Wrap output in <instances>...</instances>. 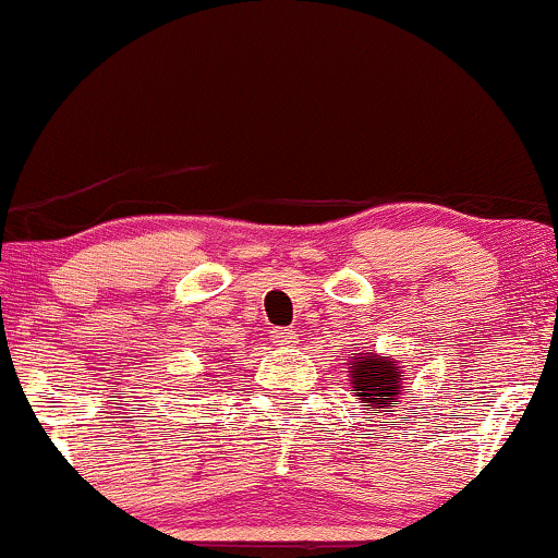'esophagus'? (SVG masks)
I'll return each mask as SVG.
<instances>
[{
  "instance_id": "1",
  "label": "esophagus",
  "mask_w": 558,
  "mask_h": 558,
  "mask_svg": "<svg viewBox=\"0 0 558 558\" xmlns=\"http://www.w3.org/2000/svg\"><path fill=\"white\" fill-rule=\"evenodd\" d=\"M270 340H272L275 345H280V348H291V345H296V343H299L296 332H293V330H286V327H278V330H275V332L270 335Z\"/></svg>"
}]
</instances>
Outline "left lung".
Wrapping results in <instances>:
<instances>
[{"label": "left lung", "instance_id": "left-lung-1", "mask_svg": "<svg viewBox=\"0 0 558 558\" xmlns=\"http://www.w3.org/2000/svg\"><path fill=\"white\" fill-rule=\"evenodd\" d=\"M402 379H405V372L392 355L361 351L351 353V361H348V385H351L353 398L366 405L364 411L389 415V408L400 405Z\"/></svg>", "mask_w": 558, "mask_h": 558}]
</instances>
